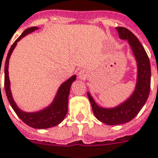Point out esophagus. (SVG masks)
I'll use <instances>...</instances> for the list:
<instances>
[{
	"instance_id": "esophagus-1",
	"label": "esophagus",
	"mask_w": 158,
	"mask_h": 158,
	"mask_svg": "<svg viewBox=\"0 0 158 158\" xmlns=\"http://www.w3.org/2000/svg\"><path fill=\"white\" fill-rule=\"evenodd\" d=\"M85 73H82V72H80V73H79V77H80V78H85Z\"/></svg>"
}]
</instances>
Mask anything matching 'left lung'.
<instances>
[{
	"mask_svg": "<svg viewBox=\"0 0 158 158\" xmlns=\"http://www.w3.org/2000/svg\"><path fill=\"white\" fill-rule=\"evenodd\" d=\"M119 37L128 40L137 63V82L134 93L129 99L115 108H102L97 105L89 93H87L95 117L110 126L121 125L131 121L143 107L150 93L151 64L144 48L131 31L123 27H115Z\"/></svg>",
	"mask_w": 158,
	"mask_h": 158,
	"instance_id": "left-lung-1",
	"label": "left lung"
}]
</instances>
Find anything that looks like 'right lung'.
Listing matches in <instances>:
<instances>
[{
    "label": "right lung",
    "mask_w": 158,
    "mask_h": 158,
    "mask_svg": "<svg viewBox=\"0 0 158 158\" xmlns=\"http://www.w3.org/2000/svg\"><path fill=\"white\" fill-rule=\"evenodd\" d=\"M37 27H30V28L25 30L10 47V50L7 53L6 59V64H5L4 86L9 103L14 110V111L16 112L17 116L29 127L37 128V129H46V128H49V127H55L59 123H61L67 115L68 100H69L70 87H71L72 83L76 79V75H73L71 78L68 79L67 81H65L62 84L61 86L58 89V93L56 94L54 100L52 101V104L48 107H47L43 110L33 112V113H27V112L23 111L22 110H20L17 107V104L15 103L13 98H12L11 92H10V79H9V76H8L9 58H10L11 52H13L17 42L21 40L23 37H25L26 35H27L28 33L37 30Z\"/></svg>",
    "instance_id": "1"
}]
</instances>
